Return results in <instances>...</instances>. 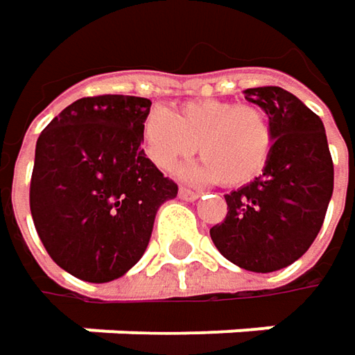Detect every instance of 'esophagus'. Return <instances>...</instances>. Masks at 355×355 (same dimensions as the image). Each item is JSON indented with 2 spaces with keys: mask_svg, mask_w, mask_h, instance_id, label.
Masks as SVG:
<instances>
[{
  "mask_svg": "<svg viewBox=\"0 0 355 355\" xmlns=\"http://www.w3.org/2000/svg\"><path fill=\"white\" fill-rule=\"evenodd\" d=\"M180 198L182 200H186V202H193V200H198L200 198V193L198 191H193V190H188V188H180Z\"/></svg>",
  "mask_w": 355,
  "mask_h": 355,
  "instance_id": "esophagus-1",
  "label": "esophagus"
}]
</instances>
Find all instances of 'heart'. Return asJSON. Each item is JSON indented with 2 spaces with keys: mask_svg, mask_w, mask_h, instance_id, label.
Segmentation results:
<instances>
[{
  "mask_svg": "<svg viewBox=\"0 0 355 355\" xmlns=\"http://www.w3.org/2000/svg\"><path fill=\"white\" fill-rule=\"evenodd\" d=\"M143 149L162 171H173L186 157L204 155L186 169L198 182L239 188L257 180L270 157L275 133L263 109L220 98H193L171 111L155 107L141 129Z\"/></svg>",
  "mask_w": 355,
  "mask_h": 355,
  "instance_id": "1",
  "label": "heart"
}]
</instances>
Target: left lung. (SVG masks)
<instances>
[{"mask_svg": "<svg viewBox=\"0 0 355 355\" xmlns=\"http://www.w3.org/2000/svg\"><path fill=\"white\" fill-rule=\"evenodd\" d=\"M244 94L266 113L275 145L263 175L224 196L228 214L210 236L230 263L272 272L301 259L319 234L334 193V162L321 119L295 94L279 87Z\"/></svg>", "mask_w": 355, "mask_h": 355, "instance_id": "left-lung-1", "label": "left lung"}]
</instances>
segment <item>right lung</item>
<instances>
[{
    "label": "right lung",
    "mask_w": 355,
    "mask_h": 355,
    "mask_svg": "<svg viewBox=\"0 0 355 355\" xmlns=\"http://www.w3.org/2000/svg\"><path fill=\"white\" fill-rule=\"evenodd\" d=\"M149 107L141 96H85L38 137L34 226L52 261L76 279L123 277L143 257L159 206L178 196V184L141 149Z\"/></svg>",
    "instance_id": "1"
}]
</instances>
